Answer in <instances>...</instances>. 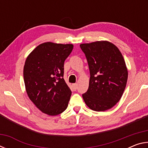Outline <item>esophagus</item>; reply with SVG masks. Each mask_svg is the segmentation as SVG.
I'll list each match as a JSON object with an SVG mask.
<instances>
[{
	"label": "esophagus",
	"instance_id": "obj_1",
	"mask_svg": "<svg viewBox=\"0 0 148 148\" xmlns=\"http://www.w3.org/2000/svg\"><path fill=\"white\" fill-rule=\"evenodd\" d=\"M72 85H73L74 89L75 90H76L77 87V84H72Z\"/></svg>",
	"mask_w": 148,
	"mask_h": 148
}]
</instances>
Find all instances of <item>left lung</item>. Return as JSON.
I'll return each mask as SVG.
<instances>
[{
  "label": "left lung",
  "mask_w": 148,
  "mask_h": 148,
  "mask_svg": "<svg viewBox=\"0 0 148 148\" xmlns=\"http://www.w3.org/2000/svg\"><path fill=\"white\" fill-rule=\"evenodd\" d=\"M90 71L89 88L82 95L90 109L102 112L114 106L125 89L128 71L119 49L108 41L82 44Z\"/></svg>",
  "instance_id": "left-lung-1"
}]
</instances>
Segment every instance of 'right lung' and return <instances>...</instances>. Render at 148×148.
Wrapping results in <instances>:
<instances>
[{
	"label": "right lung",
	"mask_w": 148,
	"mask_h": 148,
	"mask_svg": "<svg viewBox=\"0 0 148 148\" xmlns=\"http://www.w3.org/2000/svg\"><path fill=\"white\" fill-rule=\"evenodd\" d=\"M72 44L45 42L27 57L23 77L27 93L43 113L57 116L68 106L72 92L63 78L64 62Z\"/></svg>",
	"instance_id": "1"
}]
</instances>
